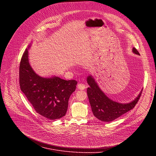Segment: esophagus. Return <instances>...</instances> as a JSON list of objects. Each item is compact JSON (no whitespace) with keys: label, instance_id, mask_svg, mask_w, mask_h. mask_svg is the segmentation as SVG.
<instances>
[{"label":"esophagus","instance_id":"34e87169","mask_svg":"<svg viewBox=\"0 0 156 156\" xmlns=\"http://www.w3.org/2000/svg\"><path fill=\"white\" fill-rule=\"evenodd\" d=\"M77 88L78 89V90H83L85 89V85L84 84H81V83H79L78 85H77Z\"/></svg>","mask_w":156,"mask_h":156}]
</instances>
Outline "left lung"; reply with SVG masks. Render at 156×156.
Segmentation results:
<instances>
[{
    "label": "left lung",
    "mask_w": 156,
    "mask_h": 156,
    "mask_svg": "<svg viewBox=\"0 0 156 156\" xmlns=\"http://www.w3.org/2000/svg\"><path fill=\"white\" fill-rule=\"evenodd\" d=\"M133 52L140 55L135 48H133ZM87 82L90 86L87 89V94L93 115L102 122H112L133 109L139 101L142 93L141 90L135 100L129 103L122 104L108 98L101 90L91 75L87 77Z\"/></svg>",
    "instance_id": "8db88e82"
}]
</instances>
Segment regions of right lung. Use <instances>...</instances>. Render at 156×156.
Returning <instances> with one entry per match:
<instances>
[{
    "mask_svg": "<svg viewBox=\"0 0 156 156\" xmlns=\"http://www.w3.org/2000/svg\"><path fill=\"white\" fill-rule=\"evenodd\" d=\"M19 75L21 91L37 113L49 120L59 119L65 115L69 98L76 90V80L39 76L30 65L28 49L22 55Z\"/></svg>",
    "mask_w": 156,
    "mask_h": 156,
    "instance_id": "obj_1",
    "label": "right lung"
}]
</instances>
